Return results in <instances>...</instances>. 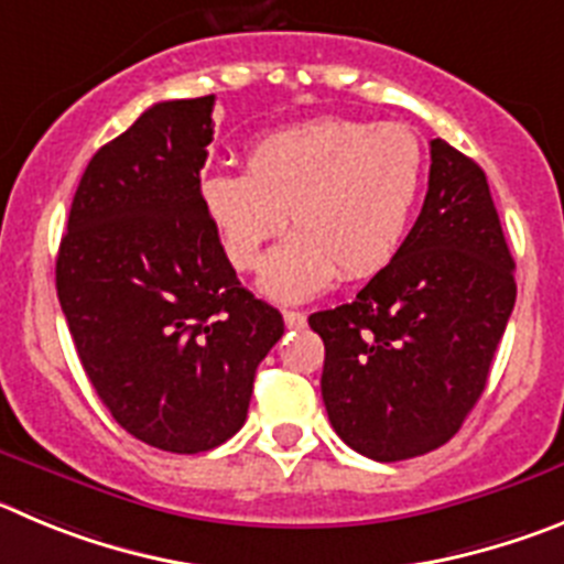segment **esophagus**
Returning <instances> with one entry per match:
<instances>
[{"label":"esophagus","instance_id":"34e87169","mask_svg":"<svg viewBox=\"0 0 564 564\" xmlns=\"http://www.w3.org/2000/svg\"><path fill=\"white\" fill-rule=\"evenodd\" d=\"M283 323H286V328H303V326H306V314H303V312H283Z\"/></svg>","mask_w":564,"mask_h":564}]
</instances>
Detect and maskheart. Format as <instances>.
Instances as JSON below:
<instances>
[{"mask_svg": "<svg viewBox=\"0 0 564 564\" xmlns=\"http://www.w3.org/2000/svg\"><path fill=\"white\" fill-rule=\"evenodd\" d=\"M427 185V151L404 123L319 118L263 134L247 171L207 169L199 202L236 270H256L270 238L297 232L263 261L258 286L303 303L345 278H370L402 250Z\"/></svg>", "mask_w": 564, "mask_h": 564, "instance_id": "heart-1", "label": "heart"}]
</instances>
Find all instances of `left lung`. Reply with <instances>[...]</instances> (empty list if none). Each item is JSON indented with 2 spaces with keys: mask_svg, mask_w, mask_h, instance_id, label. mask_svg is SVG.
I'll return each instance as SVG.
<instances>
[{
  "mask_svg": "<svg viewBox=\"0 0 564 564\" xmlns=\"http://www.w3.org/2000/svg\"><path fill=\"white\" fill-rule=\"evenodd\" d=\"M424 207L357 301L314 312L323 402L359 455L404 460L453 438L480 399L517 297L514 258L478 162L430 143Z\"/></svg>",
  "mask_w": 564,
  "mask_h": 564,
  "instance_id": "8db88e82",
  "label": "left lung"
}]
</instances>
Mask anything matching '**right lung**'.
<instances>
[{
  "mask_svg": "<svg viewBox=\"0 0 564 564\" xmlns=\"http://www.w3.org/2000/svg\"><path fill=\"white\" fill-rule=\"evenodd\" d=\"M213 100L154 104L89 160L55 261L100 402L126 433L180 455L241 430L258 362L283 334L202 210Z\"/></svg>",
  "mask_w": 564,
  "mask_h": 564,
  "instance_id": "add662e5",
  "label": "right lung"
}]
</instances>
